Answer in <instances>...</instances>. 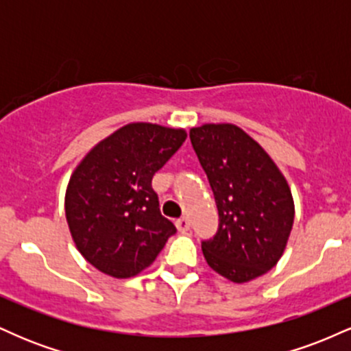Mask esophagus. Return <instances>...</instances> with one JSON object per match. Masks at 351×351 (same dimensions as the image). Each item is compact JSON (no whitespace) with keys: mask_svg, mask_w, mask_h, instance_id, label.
I'll return each mask as SVG.
<instances>
[{"mask_svg":"<svg viewBox=\"0 0 351 351\" xmlns=\"http://www.w3.org/2000/svg\"><path fill=\"white\" fill-rule=\"evenodd\" d=\"M189 226H191V224H189L188 217H181V219L176 221V228H178L180 232L189 231Z\"/></svg>","mask_w":351,"mask_h":351,"instance_id":"34e87169","label":"esophagus"}]
</instances>
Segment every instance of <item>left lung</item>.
<instances>
[{"label":"left lung","instance_id":"8db88e82","mask_svg":"<svg viewBox=\"0 0 351 351\" xmlns=\"http://www.w3.org/2000/svg\"><path fill=\"white\" fill-rule=\"evenodd\" d=\"M189 138L219 213L216 236L201 243L213 271L243 284L279 263L293 224L287 180L256 140L232 123H204Z\"/></svg>","mask_w":351,"mask_h":351}]
</instances>
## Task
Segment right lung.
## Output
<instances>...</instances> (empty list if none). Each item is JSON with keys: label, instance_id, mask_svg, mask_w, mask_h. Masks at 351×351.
<instances>
[{"label": "right lung", "instance_id": "obj_1", "mask_svg": "<svg viewBox=\"0 0 351 351\" xmlns=\"http://www.w3.org/2000/svg\"><path fill=\"white\" fill-rule=\"evenodd\" d=\"M186 140L183 128L135 122L99 142L72 173L66 219L88 264L115 279L147 269L176 232L152 178Z\"/></svg>", "mask_w": 351, "mask_h": 351}]
</instances>
